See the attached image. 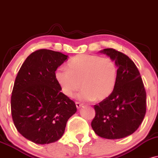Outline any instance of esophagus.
Wrapping results in <instances>:
<instances>
[{
    "label": "esophagus",
    "instance_id": "esophagus-1",
    "mask_svg": "<svg viewBox=\"0 0 158 158\" xmlns=\"http://www.w3.org/2000/svg\"><path fill=\"white\" fill-rule=\"evenodd\" d=\"M75 104H76V106H77V109H79V108H81V106H82V103H80V102H76L75 103Z\"/></svg>",
    "mask_w": 158,
    "mask_h": 158
}]
</instances>
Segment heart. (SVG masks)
Wrapping results in <instances>:
<instances>
[{"mask_svg": "<svg viewBox=\"0 0 158 158\" xmlns=\"http://www.w3.org/2000/svg\"><path fill=\"white\" fill-rule=\"evenodd\" d=\"M67 66L57 69L55 79L68 97H73L81 83L83 89L78 98L83 101H103L115 88L118 66L110 57L77 55L69 60Z\"/></svg>", "mask_w": 158, "mask_h": 158, "instance_id": "obj_1", "label": "heart"}]
</instances>
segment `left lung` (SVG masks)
Instances as JSON below:
<instances>
[{
	"label": "left lung",
	"instance_id": "left-lung-1",
	"mask_svg": "<svg viewBox=\"0 0 158 158\" xmlns=\"http://www.w3.org/2000/svg\"><path fill=\"white\" fill-rule=\"evenodd\" d=\"M101 52L115 61L118 66L114 91L99 104L94 105L92 129L98 136L120 139L134 133L146 112V93L135 63L125 54L109 48Z\"/></svg>",
	"mask_w": 158,
	"mask_h": 158
}]
</instances>
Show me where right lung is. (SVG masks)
<instances>
[{
  "instance_id": "1",
  "label": "right lung",
  "mask_w": 158,
  "mask_h": 158,
  "mask_svg": "<svg viewBox=\"0 0 158 158\" xmlns=\"http://www.w3.org/2000/svg\"><path fill=\"white\" fill-rule=\"evenodd\" d=\"M67 57L52 50H36L16 76L11 97L12 120L18 132L35 143L58 140L77 111L55 79V71Z\"/></svg>"
}]
</instances>
